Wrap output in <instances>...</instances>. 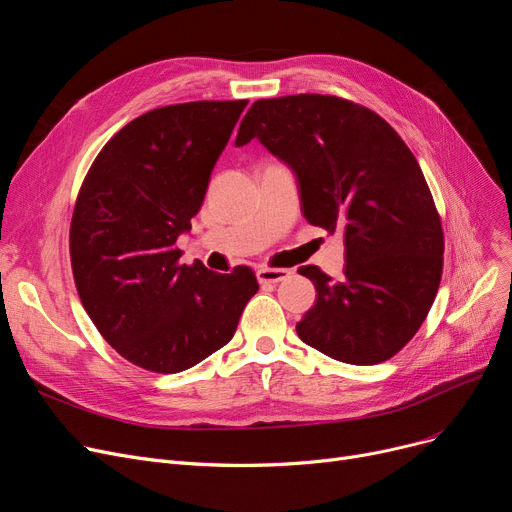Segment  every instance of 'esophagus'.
Listing matches in <instances>:
<instances>
[{
  "instance_id": "1",
  "label": "esophagus",
  "mask_w": 512,
  "mask_h": 512,
  "mask_svg": "<svg viewBox=\"0 0 512 512\" xmlns=\"http://www.w3.org/2000/svg\"><path fill=\"white\" fill-rule=\"evenodd\" d=\"M290 276V270L286 267H259L257 270V280L261 284H270V282H282Z\"/></svg>"
}]
</instances>
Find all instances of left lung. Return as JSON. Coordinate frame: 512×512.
I'll return each mask as SVG.
<instances>
[{
    "label": "left lung",
    "mask_w": 512,
    "mask_h": 512,
    "mask_svg": "<svg viewBox=\"0 0 512 512\" xmlns=\"http://www.w3.org/2000/svg\"><path fill=\"white\" fill-rule=\"evenodd\" d=\"M251 139L297 174L307 222L344 236L342 280L299 267L317 290L299 338L342 363L388 361L421 328L444 267L442 220L415 155L369 107L317 93L255 101L236 145Z\"/></svg>",
    "instance_id": "1"
}]
</instances>
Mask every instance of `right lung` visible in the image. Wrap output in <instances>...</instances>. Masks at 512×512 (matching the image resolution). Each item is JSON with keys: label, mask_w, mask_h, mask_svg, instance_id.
I'll return each mask as SVG.
<instances>
[{"label": "right lung", "mask_w": 512, "mask_h": 512, "mask_svg": "<svg viewBox=\"0 0 512 512\" xmlns=\"http://www.w3.org/2000/svg\"><path fill=\"white\" fill-rule=\"evenodd\" d=\"M247 99L155 107L103 145L76 197L70 263L80 303L118 355L178 373L218 351L259 290L251 267L180 265L176 238Z\"/></svg>", "instance_id": "right-lung-1"}]
</instances>
